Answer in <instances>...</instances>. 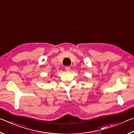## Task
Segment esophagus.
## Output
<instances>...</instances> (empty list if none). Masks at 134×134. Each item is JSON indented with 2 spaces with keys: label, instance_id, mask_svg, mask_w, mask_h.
Here are the masks:
<instances>
[{
  "label": "esophagus",
  "instance_id": "1",
  "mask_svg": "<svg viewBox=\"0 0 134 134\" xmlns=\"http://www.w3.org/2000/svg\"><path fill=\"white\" fill-rule=\"evenodd\" d=\"M65 70H66V71H70V67L69 66H67L65 67Z\"/></svg>",
  "mask_w": 134,
  "mask_h": 134
}]
</instances>
